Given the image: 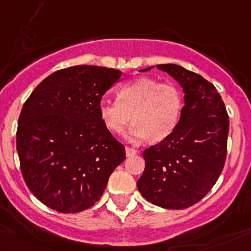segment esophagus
<instances>
[{
  "label": "esophagus",
  "mask_w": 251,
  "mask_h": 251,
  "mask_svg": "<svg viewBox=\"0 0 251 251\" xmlns=\"http://www.w3.org/2000/svg\"><path fill=\"white\" fill-rule=\"evenodd\" d=\"M126 154H127V156H134L137 154V150L133 149V148L126 147Z\"/></svg>",
  "instance_id": "34e87169"
}]
</instances>
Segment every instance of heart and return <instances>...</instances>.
Segmentation results:
<instances>
[{
	"label": "heart",
	"mask_w": 251,
	"mask_h": 251,
	"mask_svg": "<svg viewBox=\"0 0 251 251\" xmlns=\"http://www.w3.org/2000/svg\"><path fill=\"white\" fill-rule=\"evenodd\" d=\"M183 96L171 82L152 77H139L117 90V100H102L99 113L104 127L113 134H121L132 119L128 132L133 142L149 138L159 143L170 137L180 122Z\"/></svg>",
	"instance_id": "obj_1"
}]
</instances>
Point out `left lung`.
<instances>
[{"instance_id":"left-lung-1","label":"left lung","mask_w":251,"mask_h":251,"mask_svg":"<svg viewBox=\"0 0 251 251\" xmlns=\"http://www.w3.org/2000/svg\"><path fill=\"white\" fill-rule=\"evenodd\" d=\"M156 68L182 86L185 106L173 134L143 151L145 169L137 186L155 206L187 208L211 191L223 170L228 113L217 88L201 75L175 64Z\"/></svg>"}]
</instances>
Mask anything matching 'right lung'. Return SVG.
I'll return each instance as SVG.
<instances>
[{"label":"right lung","mask_w":251,"mask_h":251,"mask_svg":"<svg viewBox=\"0 0 251 251\" xmlns=\"http://www.w3.org/2000/svg\"><path fill=\"white\" fill-rule=\"evenodd\" d=\"M122 71L92 65L48 76L23 104L17 151L25 185L60 213L94 206L126 149L104 127L99 104Z\"/></svg>","instance_id":"add662e5"}]
</instances>
